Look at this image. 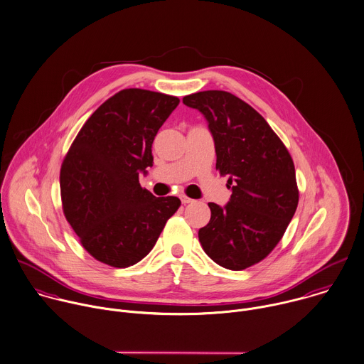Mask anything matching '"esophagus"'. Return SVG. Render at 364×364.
Returning <instances> with one entry per match:
<instances>
[{
  "label": "esophagus",
  "mask_w": 364,
  "mask_h": 364,
  "mask_svg": "<svg viewBox=\"0 0 364 364\" xmlns=\"http://www.w3.org/2000/svg\"><path fill=\"white\" fill-rule=\"evenodd\" d=\"M181 200H182V203H183V205L193 202V199H191V198H188V196H185V195H182V196H181Z\"/></svg>",
  "instance_id": "obj_1"
}]
</instances>
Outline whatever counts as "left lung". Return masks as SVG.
I'll use <instances>...</instances> for the list:
<instances>
[{
    "label": "left lung",
    "instance_id": "obj_1",
    "mask_svg": "<svg viewBox=\"0 0 364 364\" xmlns=\"http://www.w3.org/2000/svg\"><path fill=\"white\" fill-rule=\"evenodd\" d=\"M213 135L216 169L228 175L225 208L209 203L210 222L199 230L205 252L240 271L264 259L282 239L298 206L294 161L264 117L235 95L206 90L183 97Z\"/></svg>",
    "mask_w": 364,
    "mask_h": 364
}]
</instances>
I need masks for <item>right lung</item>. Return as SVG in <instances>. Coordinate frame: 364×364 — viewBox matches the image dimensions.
I'll use <instances>...</instances> for the list:
<instances>
[{"mask_svg":"<svg viewBox=\"0 0 364 364\" xmlns=\"http://www.w3.org/2000/svg\"><path fill=\"white\" fill-rule=\"evenodd\" d=\"M179 99L124 89L85 122L60 169L63 213L85 250L97 261L125 268L155 245L179 209L175 196L142 189L141 172L152 166V142Z\"/></svg>","mask_w":364,"mask_h":364,"instance_id":"add662e5","label":"right lung"}]
</instances>
